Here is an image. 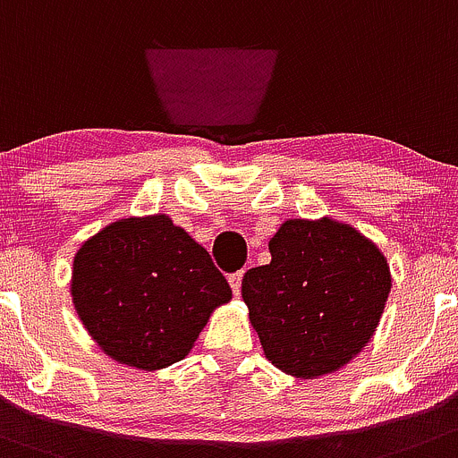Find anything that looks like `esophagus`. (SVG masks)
<instances>
[{"label":"esophagus","mask_w":458,"mask_h":458,"mask_svg":"<svg viewBox=\"0 0 458 458\" xmlns=\"http://www.w3.org/2000/svg\"><path fill=\"white\" fill-rule=\"evenodd\" d=\"M242 278H244V271H237V274L228 276V283L233 287L234 296H239V292H242Z\"/></svg>","instance_id":"obj_1"}]
</instances>
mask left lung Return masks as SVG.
Instances as JSON below:
<instances>
[{"instance_id":"1","label":"left lung","mask_w":458,"mask_h":458,"mask_svg":"<svg viewBox=\"0 0 458 458\" xmlns=\"http://www.w3.org/2000/svg\"><path fill=\"white\" fill-rule=\"evenodd\" d=\"M271 262L242 280L267 360L294 378H319L362 352L381 321L393 276L386 255L353 225L287 219Z\"/></svg>"}]
</instances>
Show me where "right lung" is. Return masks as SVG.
Wrapping results in <instances>:
<instances>
[{
    "instance_id": "add662e5",
    "label": "right lung",
    "mask_w": 458,
    "mask_h": 458,
    "mask_svg": "<svg viewBox=\"0 0 458 458\" xmlns=\"http://www.w3.org/2000/svg\"><path fill=\"white\" fill-rule=\"evenodd\" d=\"M70 294L105 356L141 372L182 360L233 299L208 250L168 214L116 219L86 239Z\"/></svg>"
}]
</instances>
